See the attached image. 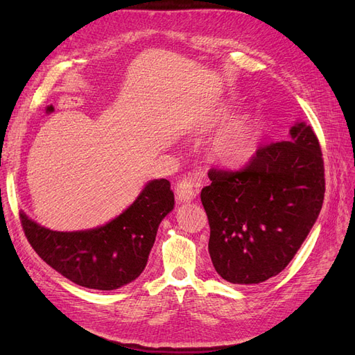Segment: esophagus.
Segmentation results:
<instances>
[{"label": "esophagus", "instance_id": "obj_1", "mask_svg": "<svg viewBox=\"0 0 355 355\" xmlns=\"http://www.w3.org/2000/svg\"><path fill=\"white\" fill-rule=\"evenodd\" d=\"M175 192H176V198L179 202H189L197 197L198 189L194 187V184H192L191 180L184 179L176 185Z\"/></svg>", "mask_w": 355, "mask_h": 355}]
</instances>
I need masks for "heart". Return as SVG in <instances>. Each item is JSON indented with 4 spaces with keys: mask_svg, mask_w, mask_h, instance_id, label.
<instances>
[{
    "mask_svg": "<svg viewBox=\"0 0 355 355\" xmlns=\"http://www.w3.org/2000/svg\"><path fill=\"white\" fill-rule=\"evenodd\" d=\"M232 115L230 108H222L209 116L201 128H213L228 121ZM259 148V130L250 116L241 115L214 136L209 148V155L223 167L239 168L249 164Z\"/></svg>",
    "mask_w": 355,
    "mask_h": 355,
    "instance_id": "heart-1",
    "label": "heart"
}]
</instances>
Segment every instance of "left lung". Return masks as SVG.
Wrapping results in <instances>:
<instances>
[{"label": "left lung", "instance_id": "1", "mask_svg": "<svg viewBox=\"0 0 355 355\" xmlns=\"http://www.w3.org/2000/svg\"><path fill=\"white\" fill-rule=\"evenodd\" d=\"M201 189L216 272L234 284L280 274L305 241L324 200V163L313 127L261 146L239 171L211 168Z\"/></svg>", "mask_w": 355, "mask_h": 355}]
</instances>
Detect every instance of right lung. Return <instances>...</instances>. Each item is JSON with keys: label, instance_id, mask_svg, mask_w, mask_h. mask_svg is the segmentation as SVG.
I'll return each mask as SVG.
<instances>
[{"label": "right lung", "instance_id": "obj_1", "mask_svg": "<svg viewBox=\"0 0 355 355\" xmlns=\"http://www.w3.org/2000/svg\"><path fill=\"white\" fill-rule=\"evenodd\" d=\"M167 179L151 180L130 207L103 227L60 232L41 227L20 213L26 239L38 256L72 283L114 290L145 270L158 225L173 210Z\"/></svg>", "mask_w": 355, "mask_h": 355}]
</instances>
